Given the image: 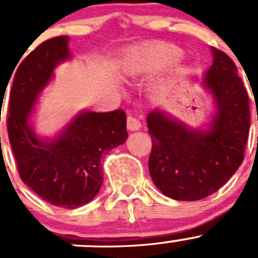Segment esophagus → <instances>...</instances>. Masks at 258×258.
<instances>
[{"instance_id": "obj_1", "label": "esophagus", "mask_w": 258, "mask_h": 258, "mask_svg": "<svg viewBox=\"0 0 258 258\" xmlns=\"http://www.w3.org/2000/svg\"><path fill=\"white\" fill-rule=\"evenodd\" d=\"M127 128L130 130V131H137V130L141 128V122L137 119V118L132 117V115H128L127 117Z\"/></svg>"}]
</instances>
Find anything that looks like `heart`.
<instances>
[{"label": "heart", "instance_id": "obj_1", "mask_svg": "<svg viewBox=\"0 0 258 258\" xmlns=\"http://www.w3.org/2000/svg\"><path fill=\"white\" fill-rule=\"evenodd\" d=\"M179 48L170 43H158L135 49L130 54L126 71L131 76L148 75L160 71L179 56Z\"/></svg>", "mask_w": 258, "mask_h": 258}]
</instances>
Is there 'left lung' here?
<instances>
[{
  "instance_id": "left-lung-1",
  "label": "left lung",
  "mask_w": 258,
  "mask_h": 258,
  "mask_svg": "<svg viewBox=\"0 0 258 258\" xmlns=\"http://www.w3.org/2000/svg\"><path fill=\"white\" fill-rule=\"evenodd\" d=\"M213 53L205 78L218 104L211 130L189 131L159 110L148 115L153 145L149 172L155 186L173 200L205 199L227 183L244 159L251 123L248 93L233 59L216 48Z\"/></svg>"
}]
</instances>
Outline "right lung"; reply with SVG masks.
Wrapping results in <instances>:
<instances>
[{"label": "right lung", "instance_id": "add662e5", "mask_svg": "<svg viewBox=\"0 0 258 258\" xmlns=\"http://www.w3.org/2000/svg\"><path fill=\"white\" fill-rule=\"evenodd\" d=\"M69 57L66 35L54 37L31 50L11 74L7 132L24 183L52 205L75 209L98 194L103 182L102 154L123 144L128 134L122 109L83 113L50 143L40 141L31 131L28 118L38 94L58 62ZM6 89L0 94L1 105Z\"/></svg>", "mask_w": 258, "mask_h": 258}]
</instances>
